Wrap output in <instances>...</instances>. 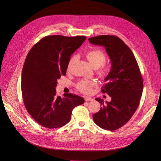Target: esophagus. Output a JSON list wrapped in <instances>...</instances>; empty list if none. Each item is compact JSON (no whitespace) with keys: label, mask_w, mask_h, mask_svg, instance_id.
Returning <instances> with one entry per match:
<instances>
[{"label":"esophagus","mask_w":161,"mask_h":161,"mask_svg":"<svg viewBox=\"0 0 161 161\" xmlns=\"http://www.w3.org/2000/svg\"><path fill=\"white\" fill-rule=\"evenodd\" d=\"M84 98H85V100L86 101V102H89V101H92V100H93V99H92V98L88 97H84Z\"/></svg>","instance_id":"esophagus-1"}]
</instances>
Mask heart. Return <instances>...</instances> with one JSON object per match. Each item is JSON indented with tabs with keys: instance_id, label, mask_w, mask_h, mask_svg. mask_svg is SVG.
Listing matches in <instances>:
<instances>
[{
	"instance_id": "heart-1",
	"label": "heart",
	"mask_w": 161,
	"mask_h": 161,
	"mask_svg": "<svg viewBox=\"0 0 161 161\" xmlns=\"http://www.w3.org/2000/svg\"><path fill=\"white\" fill-rule=\"evenodd\" d=\"M86 57L91 64V65L97 69V73L101 79H105L108 74V70L103 64L106 60V55L100 49L89 50L86 53ZM78 57L76 55L72 56L67 64V70L70 71L75 63L77 61ZM97 86V83L95 80H81L76 84V87L78 89L86 94H89L92 91V87Z\"/></svg>"
}]
</instances>
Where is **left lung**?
<instances>
[{"mask_svg":"<svg viewBox=\"0 0 161 161\" xmlns=\"http://www.w3.org/2000/svg\"><path fill=\"white\" fill-rule=\"evenodd\" d=\"M90 43L105 47L110 58L112 69L101 89L111 97L110 102L97 98L99 112L92 115L94 122L105 130L119 129L127 123L139 106L143 80L136 59L125 42L114 35H100L88 39Z\"/></svg>","mask_w":161,"mask_h":161,"instance_id":"left-lung-1","label":"left lung"}]
</instances>
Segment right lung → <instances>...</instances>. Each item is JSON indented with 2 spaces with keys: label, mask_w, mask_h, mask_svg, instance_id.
Instances as JSON below:
<instances>
[{
  "label": "right lung",
  "mask_w": 161,
  "mask_h": 161,
  "mask_svg": "<svg viewBox=\"0 0 161 161\" xmlns=\"http://www.w3.org/2000/svg\"><path fill=\"white\" fill-rule=\"evenodd\" d=\"M85 36L50 35L42 38L28 53L21 74V92L28 113L47 129L62 127L70 120L73 109L83 98L71 93L57 96V80L65 75L70 56Z\"/></svg>",
  "instance_id": "add662e5"
}]
</instances>
